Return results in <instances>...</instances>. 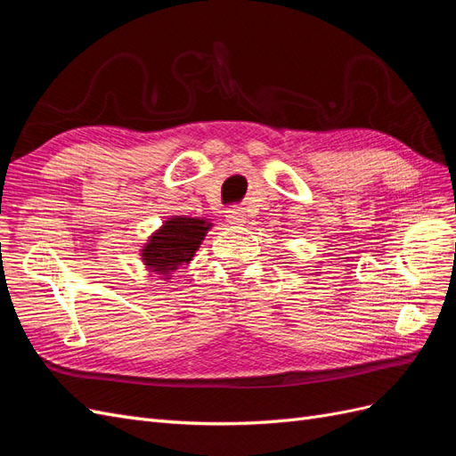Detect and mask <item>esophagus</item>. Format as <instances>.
<instances>
[{
  "label": "esophagus",
  "mask_w": 456,
  "mask_h": 456,
  "mask_svg": "<svg viewBox=\"0 0 456 456\" xmlns=\"http://www.w3.org/2000/svg\"><path fill=\"white\" fill-rule=\"evenodd\" d=\"M226 218L230 220L232 224L245 223V211L241 209V207H230V209L226 211Z\"/></svg>",
  "instance_id": "obj_1"
}]
</instances>
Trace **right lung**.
<instances>
[{
	"instance_id": "add662e5",
	"label": "right lung",
	"mask_w": 456,
	"mask_h": 456,
	"mask_svg": "<svg viewBox=\"0 0 456 456\" xmlns=\"http://www.w3.org/2000/svg\"><path fill=\"white\" fill-rule=\"evenodd\" d=\"M209 226L211 224H205V220L188 216H175L167 220L142 249L146 266L151 268V272L169 273L171 270L186 265L198 251Z\"/></svg>"
}]
</instances>
